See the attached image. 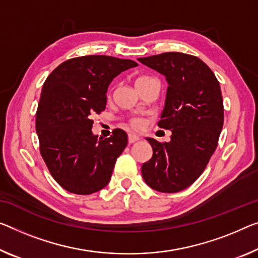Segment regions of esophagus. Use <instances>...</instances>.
<instances>
[{
	"mask_svg": "<svg viewBox=\"0 0 258 258\" xmlns=\"http://www.w3.org/2000/svg\"><path fill=\"white\" fill-rule=\"evenodd\" d=\"M140 141V137L137 136V135H134V134H129L128 135V142L129 144H133V143Z\"/></svg>",
	"mask_w": 258,
	"mask_h": 258,
	"instance_id": "obj_1",
	"label": "esophagus"
}]
</instances>
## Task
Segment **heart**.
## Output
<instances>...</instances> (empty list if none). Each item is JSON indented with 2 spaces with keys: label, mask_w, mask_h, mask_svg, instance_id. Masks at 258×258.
I'll use <instances>...</instances> for the list:
<instances>
[{
  "label": "heart",
  "mask_w": 258,
  "mask_h": 258,
  "mask_svg": "<svg viewBox=\"0 0 258 258\" xmlns=\"http://www.w3.org/2000/svg\"><path fill=\"white\" fill-rule=\"evenodd\" d=\"M151 79H154V78L149 77V76H140L136 79V85L142 84V83H145L148 81H151ZM128 124L130 128L134 130H141L143 126H144L145 121H144V118H142L140 116H134L128 121Z\"/></svg>",
  "instance_id": "obj_1"
}]
</instances>
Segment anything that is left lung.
Wrapping results in <instances>:
<instances>
[{"label": "left lung", "instance_id": "1", "mask_svg": "<svg viewBox=\"0 0 258 258\" xmlns=\"http://www.w3.org/2000/svg\"><path fill=\"white\" fill-rule=\"evenodd\" d=\"M138 61L167 79L165 108L158 125L172 132L168 143L146 138L153 154L142 166L143 179L157 191H181L200 177L217 149L224 124L219 82L194 55L169 51Z\"/></svg>", "mask_w": 258, "mask_h": 258}]
</instances>
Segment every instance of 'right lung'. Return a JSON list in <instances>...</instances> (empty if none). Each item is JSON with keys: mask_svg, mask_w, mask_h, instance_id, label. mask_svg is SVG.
Wrapping results in <instances>:
<instances>
[{"mask_svg": "<svg viewBox=\"0 0 258 258\" xmlns=\"http://www.w3.org/2000/svg\"><path fill=\"white\" fill-rule=\"evenodd\" d=\"M138 64L106 55L61 63L43 83L35 129L43 161L67 191L90 195L106 187L128 144L122 129L108 138L92 134V115L106 108L107 88L122 71Z\"/></svg>", "mask_w": 258, "mask_h": 258, "instance_id": "right-lung-1", "label": "right lung"}]
</instances>
